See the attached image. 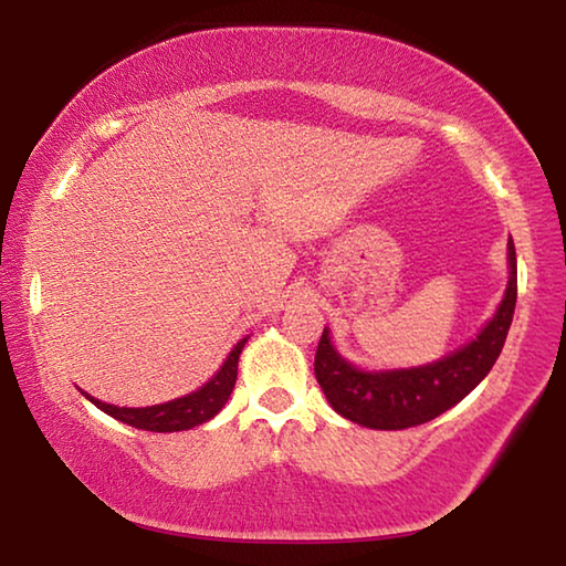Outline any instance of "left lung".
I'll use <instances>...</instances> for the list:
<instances>
[{"instance_id": "8db88e82", "label": "left lung", "mask_w": 566, "mask_h": 566, "mask_svg": "<svg viewBox=\"0 0 566 566\" xmlns=\"http://www.w3.org/2000/svg\"><path fill=\"white\" fill-rule=\"evenodd\" d=\"M516 304V252L510 239V284L494 319L449 357L427 367L397 371H361L334 352L322 332L314 354V377L334 411L369 429H407L432 421L462 401L494 367L504 347Z\"/></svg>"}]
</instances>
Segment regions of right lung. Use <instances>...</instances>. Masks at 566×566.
<instances>
[{
	"label": "right lung",
	"mask_w": 566,
	"mask_h": 566,
	"mask_svg": "<svg viewBox=\"0 0 566 566\" xmlns=\"http://www.w3.org/2000/svg\"><path fill=\"white\" fill-rule=\"evenodd\" d=\"M244 342H237V347L229 354L222 369L207 381L202 389H197L195 395H187L175 401H167V405H155V407H142V409H129V407H114L104 405L99 399L87 397L94 407H99L104 415L124 421V424L147 429V432H181V429H191L202 421L212 419L219 409L227 405L229 395H232L234 381H237V361L239 354H242Z\"/></svg>",
	"instance_id": "obj_1"
}]
</instances>
